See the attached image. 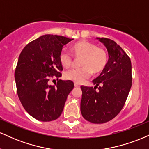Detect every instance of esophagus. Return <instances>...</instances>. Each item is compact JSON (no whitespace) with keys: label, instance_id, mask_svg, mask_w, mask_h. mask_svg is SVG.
I'll return each instance as SVG.
<instances>
[{"label":"esophagus","instance_id":"1","mask_svg":"<svg viewBox=\"0 0 149 149\" xmlns=\"http://www.w3.org/2000/svg\"><path fill=\"white\" fill-rule=\"evenodd\" d=\"M74 86L76 87V88H80V85L77 84V83H74Z\"/></svg>","mask_w":149,"mask_h":149}]
</instances>
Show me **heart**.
Returning a JSON list of instances; mask_svg holds the SVG:
<instances>
[{"label":"heart","mask_w":149,"mask_h":149,"mask_svg":"<svg viewBox=\"0 0 149 149\" xmlns=\"http://www.w3.org/2000/svg\"><path fill=\"white\" fill-rule=\"evenodd\" d=\"M71 49L75 57H82L80 61L82 67L66 71L64 78L66 80L81 84L91 76L92 72L100 73L107 66L108 56L106 50L102 47H97L92 42L79 41L75 43ZM59 61L64 67L69 68L73 64V57L69 51L62 49L59 53Z\"/></svg>","instance_id":"1"}]
</instances>
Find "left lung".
Masks as SVG:
<instances>
[{"mask_svg": "<svg viewBox=\"0 0 149 149\" xmlns=\"http://www.w3.org/2000/svg\"><path fill=\"white\" fill-rule=\"evenodd\" d=\"M97 39L107 47L109 60L100 76L92 80L94 88L80 87V111L86 120L100 124L115 118L124 107L132 78L130 59L122 47L111 39Z\"/></svg>", "mask_w": 149, "mask_h": 149, "instance_id": "1", "label": "left lung"}]
</instances>
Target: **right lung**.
Here are the masks:
<instances>
[{
    "label": "right lung",
    "instance_id": "1",
    "mask_svg": "<svg viewBox=\"0 0 149 149\" xmlns=\"http://www.w3.org/2000/svg\"><path fill=\"white\" fill-rule=\"evenodd\" d=\"M72 40L47 34L27 44L20 53L15 73L17 91L25 110L36 120L57 119L74 87L71 80H59L63 70L59 53ZM52 78L58 80L55 86L49 85Z\"/></svg>",
    "mask_w": 149,
    "mask_h": 149
}]
</instances>
